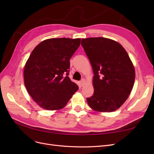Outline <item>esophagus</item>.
Here are the masks:
<instances>
[{
	"mask_svg": "<svg viewBox=\"0 0 154 154\" xmlns=\"http://www.w3.org/2000/svg\"><path fill=\"white\" fill-rule=\"evenodd\" d=\"M85 80L84 78H83V79H82V80L80 81V85L81 86V87H83V85H85Z\"/></svg>",
	"mask_w": 154,
	"mask_h": 154,
	"instance_id": "1",
	"label": "esophagus"
}]
</instances>
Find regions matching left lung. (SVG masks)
Wrapping results in <instances>:
<instances>
[{
    "label": "left lung",
    "mask_w": 154,
    "mask_h": 154,
    "mask_svg": "<svg viewBox=\"0 0 154 154\" xmlns=\"http://www.w3.org/2000/svg\"><path fill=\"white\" fill-rule=\"evenodd\" d=\"M81 44L94 72L91 109L110 112L128 98L135 81V70L127 51L117 42L103 37L82 39Z\"/></svg>",
    "instance_id": "obj_1"
}]
</instances>
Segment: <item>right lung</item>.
I'll return each mask as SVG.
<instances>
[{
    "label": "right lung",
    "instance_id": "right-lung-1",
    "mask_svg": "<svg viewBox=\"0 0 154 154\" xmlns=\"http://www.w3.org/2000/svg\"><path fill=\"white\" fill-rule=\"evenodd\" d=\"M80 38L45 40L32 50L25 65L24 84L42 108L61 109L78 90L68 76L70 59L80 45Z\"/></svg>",
    "mask_w": 154,
    "mask_h": 154
}]
</instances>
